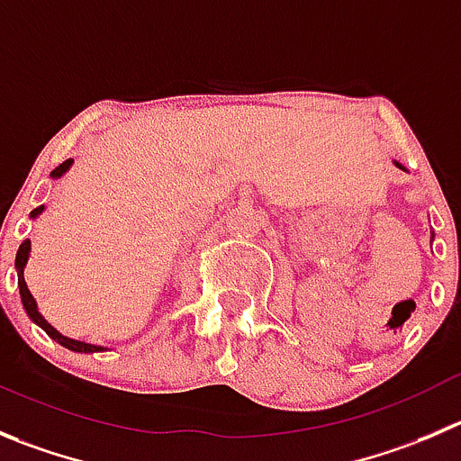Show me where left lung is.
Instances as JSON below:
<instances>
[{"instance_id":"8db88e82","label":"left lung","mask_w":461,"mask_h":461,"mask_svg":"<svg viewBox=\"0 0 461 461\" xmlns=\"http://www.w3.org/2000/svg\"><path fill=\"white\" fill-rule=\"evenodd\" d=\"M393 165H396L398 169H405V167H402V165H401V162H396V160H393ZM405 172H407V169H405ZM432 240H435V233H432Z\"/></svg>"}]
</instances>
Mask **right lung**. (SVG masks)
I'll list each match as a JSON object with an SVG mask.
<instances>
[{"label":"right lung","mask_w":461,"mask_h":461,"mask_svg":"<svg viewBox=\"0 0 461 461\" xmlns=\"http://www.w3.org/2000/svg\"><path fill=\"white\" fill-rule=\"evenodd\" d=\"M72 165H74L72 158L65 162H60L59 167L51 172V178H56V181H59V178H63L65 174L69 172V167H72ZM42 212H45V205H38L36 210H31L29 217L38 219ZM29 256H31V240H24L15 253V271H17V287H20L22 305H24V310H26V314H29L31 321L36 323V326H41L42 330L51 337V339H56L60 346H65V348L74 350V353H99V350H108V348H104V346L87 344V341H78V339H72V337H65L63 332L56 330V328L51 326L45 317H42L41 310H38L36 299H33V294L29 292V287H26V280H24V267H26V262H29Z\"/></svg>","instance_id":"obj_1"}]
</instances>
